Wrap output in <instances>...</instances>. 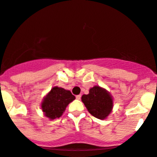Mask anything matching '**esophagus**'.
I'll return each instance as SVG.
<instances>
[{"label":"esophagus","instance_id":"1","mask_svg":"<svg viewBox=\"0 0 157 157\" xmlns=\"http://www.w3.org/2000/svg\"><path fill=\"white\" fill-rule=\"evenodd\" d=\"M76 98H77V100H80V98H81V96H80V95H77V96H76Z\"/></svg>","mask_w":157,"mask_h":157}]
</instances>
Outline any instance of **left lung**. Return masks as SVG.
<instances>
[{
	"mask_svg": "<svg viewBox=\"0 0 157 157\" xmlns=\"http://www.w3.org/2000/svg\"><path fill=\"white\" fill-rule=\"evenodd\" d=\"M81 101L89 113L98 119H105L113 108L112 94L100 86H94L89 90L88 94H83Z\"/></svg>",
	"mask_w": 157,
	"mask_h": 157,
	"instance_id": "obj_1",
	"label": "left lung"
}]
</instances>
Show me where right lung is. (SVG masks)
I'll list each match as a JSON object with an SVG mask.
<instances>
[{
    "label": "right lung",
    "instance_id": "1",
    "mask_svg": "<svg viewBox=\"0 0 157 157\" xmlns=\"http://www.w3.org/2000/svg\"><path fill=\"white\" fill-rule=\"evenodd\" d=\"M74 100L75 96L70 90L56 86L44 97L41 108L46 118L54 120L62 116L67 105Z\"/></svg>",
    "mask_w": 157,
    "mask_h": 157
}]
</instances>
